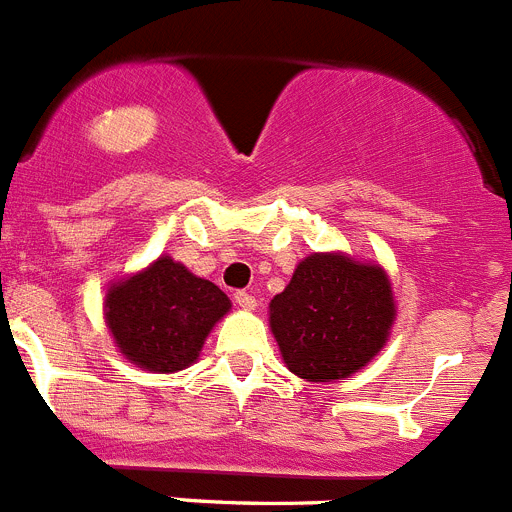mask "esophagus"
Here are the masks:
<instances>
[{
  "mask_svg": "<svg viewBox=\"0 0 512 512\" xmlns=\"http://www.w3.org/2000/svg\"><path fill=\"white\" fill-rule=\"evenodd\" d=\"M234 303L240 305L242 310H255L257 308V300L252 293H245V290H240V293H234Z\"/></svg>",
  "mask_w": 512,
  "mask_h": 512,
  "instance_id": "1",
  "label": "esophagus"
}]
</instances>
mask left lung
I'll list each match as a JSON object with an SVG mask.
<instances>
[{
  "label": "left lung",
  "mask_w": 512,
  "mask_h": 512,
  "mask_svg": "<svg viewBox=\"0 0 512 512\" xmlns=\"http://www.w3.org/2000/svg\"><path fill=\"white\" fill-rule=\"evenodd\" d=\"M394 298L379 265L346 255H310L270 303V328L285 364L308 381H336L364 369L384 348Z\"/></svg>",
  "instance_id": "8db88e82"
}]
</instances>
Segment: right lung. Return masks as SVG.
I'll use <instances>...</instances> for the list:
<instances>
[{
    "instance_id": "obj_1",
    "label": "right lung",
    "mask_w": 512,
    "mask_h": 512,
    "mask_svg": "<svg viewBox=\"0 0 512 512\" xmlns=\"http://www.w3.org/2000/svg\"><path fill=\"white\" fill-rule=\"evenodd\" d=\"M227 310L229 298L217 285L171 257H159L105 295V321L123 356L159 374L194 364L207 333Z\"/></svg>"
}]
</instances>
